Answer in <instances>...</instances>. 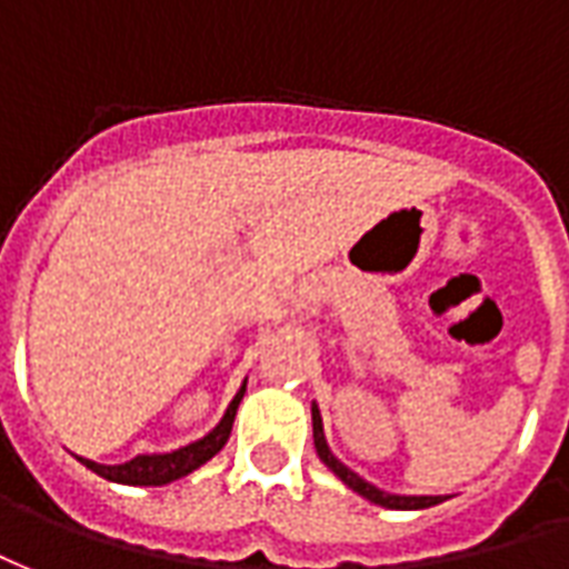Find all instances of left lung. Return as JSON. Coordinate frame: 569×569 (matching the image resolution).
<instances>
[{"label": "left lung", "instance_id": "left-lung-1", "mask_svg": "<svg viewBox=\"0 0 569 569\" xmlns=\"http://www.w3.org/2000/svg\"><path fill=\"white\" fill-rule=\"evenodd\" d=\"M312 433H315V449H318V458L325 460L327 467L342 479V482L351 488V491H358L360 497H367L370 503L376 506H385V509H427V506H437L442 503L446 497H416V495H388V491H381L376 485H370L367 479H360L358 472L348 470L342 460L336 458L330 446H327L325 439V425H321V412H318V406L312 403Z\"/></svg>", "mask_w": 569, "mask_h": 569}]
</instances>
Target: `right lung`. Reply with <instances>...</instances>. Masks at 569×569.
<instances>
[{
  "label": "right lung",
  "instance_id": "add662e5",
  "mask_svg": "<svg viewBox=\"0 0 569 569\" xmlns=\"http://www.w3.org/2000/svg\"><path fill=\"white\" fill-rule=\"evenodd\" d=\"M244 397V385L236 391L233 403L227 406V412L218 421V427L206 433L197 442H190L184 449L176 451H166V455H139V458L127 460V463H114V467H106V463H93V460L78 458L84 463L87 470H93L102 479H109V482H120V485H169L181 479V476H188V472L199 470L206 460H211L218 451L227 446V439H230V430H233V418L236 409L242 403Z\"/></svg>",
  "mask_w": 569,
  "mask_h": 569
}]
</instances>
